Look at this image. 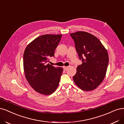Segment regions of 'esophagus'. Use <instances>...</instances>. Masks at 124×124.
<instances>
[{
    "label": "esophagus",
    "mask_w": 124,
    "mask_h": 124,
    "mask_svg": "<svg viewBox=\"0 0 124 124\" xmlns=\"http://www.w3.org/2000/svg\"><path fill=\"white\" fill-rule=\"evenodd\" d=\"M63 69H64V70H68V68H69V67H66V66H64L63 67Z\"/></svg>",
    "instance_id": "1"
}]
</instances>
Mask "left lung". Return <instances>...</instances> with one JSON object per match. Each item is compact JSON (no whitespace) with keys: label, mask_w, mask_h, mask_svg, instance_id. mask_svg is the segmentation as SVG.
<instances>
[{"label":"left lung","mask_w":124,"mask_h":124,"mask_svg":"<svg viewBox=\"0 0 124 124\" xmlns=\"http://www.w3.org/2000/svg\"><path fill=\"white\" fill-rule=\"evenodd\" d=\"M80 60L73 80L84 91L95 89L104 80L109 62L106 49L95 36L86 32L71 33Z\"/></svg>","instance_id":"8db88e82"}]
</instances>
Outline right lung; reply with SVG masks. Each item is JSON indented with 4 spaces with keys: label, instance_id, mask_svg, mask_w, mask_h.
<instances>
[{
    "label": "right lung",
    "instance_id": "add662e5",
    "mask_svg": "<svg viewBox=\"0 0 124 124\" xmlns=\"http://www.w3.org/2000/svg\"><path fill=\"white\" fill-rule=\"evenodd\" d=\"M62 35L45 34L37 37L29 44L23 53L25 78L36 92L44 95L53 93L59 85L63 69L47 63L54 56L55 50Z\"/></svg>",
    "mask_w": 124,
    "mask_h": 124
}]
</instances>
